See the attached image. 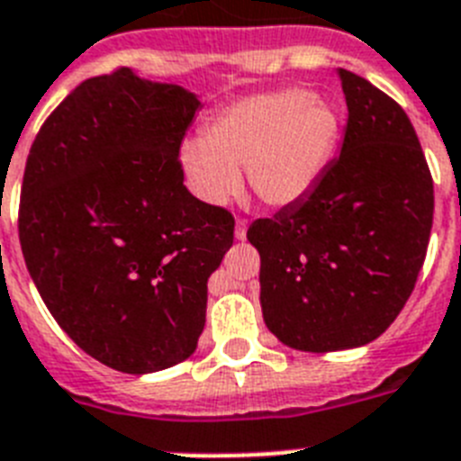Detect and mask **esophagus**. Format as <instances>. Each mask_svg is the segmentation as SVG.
I'll return each mask as SVG.
<instances>
[{"mask_svg":"<svg viewBox=\"0 0 461 461\" xmlns=\"http://www.w3.org/2000/svg\"><path fill=\"white\" fill-rule=\"evenodd\" d=\"M235 240H240V242H242V240H247V221H245V219H238V221H235Z\"/></svg>","mask_w":461,"mask_h":461,"instance_id":"34e87169","label":"esophagus"}]
</instances>
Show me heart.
<instances>
[{"instance_id": "heart-1", "label": "heart", "mask_w": 461, "mask_h": 461, "mask_svg": "<svg viewBox=\"0 0 461 461\" xmlns=\"http://www.w3.org/2000/svg\"><path fill=\"white\" fill-rule=\"evenodd\" d=\"M343 121L329 100L305 88L245 97L216 113L203 140L184 141L179 160L188 186L207 204H226L247 170L266 207L301 203L324 176Z\"/></svg>"}]
</instances>
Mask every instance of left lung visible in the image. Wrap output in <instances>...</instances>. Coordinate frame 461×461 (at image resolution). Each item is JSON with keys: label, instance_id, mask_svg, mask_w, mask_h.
Returning <instances> with one entry per match:
<instances>
[{"label": "left lung", "instance_id": "1", "mask_svg": "<svg viewBox=\"0 0 461 461\" xmlns=\"http://www.w3.org/2000/svg\"><path fill=\"white\" fill-rule=\"evenodd\" d=\"M348 125L338 158L301 203L258 219L263 321L301 352L373 343L399 317L427 257L434 182L411 118L338 69Z\"/></svg>", "mask_w": 461, "mask_h": 461}]
</instances>
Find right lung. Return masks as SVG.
<instances>
[{
  "mask_svg": "<svg viewBox=\"0 0 461 461\" xmlns=\"http://www.w3.org/2000/svg\"><path fill=\"white\" fill-rule=\"evenodd\" d=\"M203 102L132 69L93 77L49 116L27 156L23 257L62 331L113 371L188 359L207 279L233 216L184 186L179 147Z\"/></svg>",
  "mask_w": 461,
  "mask_h": 461,
  "instance_id": "1",
  "label": "right lung"
}]
</instances>
